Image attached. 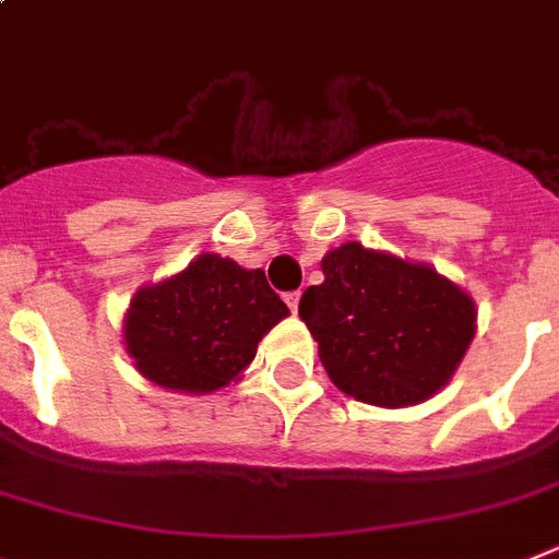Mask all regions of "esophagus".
<instances>
[{
	"instance_id": "1",
	"label": "esophagus",
	"mask_w": 559,
	"mask_h": 559,
	"mask_svg": "<svg viewBox=\"0 0 559 559\" xmlns=\"http://www.w3.org/2000/svg\"><path fill=\"white\" fill-rule=\"evenodd\" d=\"M299 297H302V294H299V290H290V294H285V302H288V308L294 313L299 311Z\"/></svg>"
}]
</instances>
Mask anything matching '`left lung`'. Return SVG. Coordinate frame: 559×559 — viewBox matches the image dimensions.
<instances>
[{
    "label": "left lung",
    "mask_w": 559,
    "mask_h": 559,
    "mask_svg": "<svg viewBox=\"0 0 559 559\" xmlns=\"http://www.w3.org/2000/svg\"><path fill=\"white\" fill-rule=\"evenodd\" d=\"M325 283L299 317L342 393L373 407H413L452 379L478 331L464 288L427 262L342 242L322 257Z\"/></svg>",
    "instance_id": "obj_1"
}]
</instances>
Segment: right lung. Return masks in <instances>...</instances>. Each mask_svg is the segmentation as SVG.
Returning <instances> with one entry per match:
<instances>
[{"label": "right lung", "mask_w": 559, "mask_h": 559, "mask_svg": "<svg viewBox=\"0 0 559 559\" xmlns=\"http://www.w3.org/2000/svg\"><path fill=\"white\" fill-rule=\"evenodd\" d=\"M288 313L260 269L203 251L178 274L135 290L123 313V347L157 388L217 393L240 379L260 338Z\"/></svg>", "instance_id": "obj_1"}]
</instances>
